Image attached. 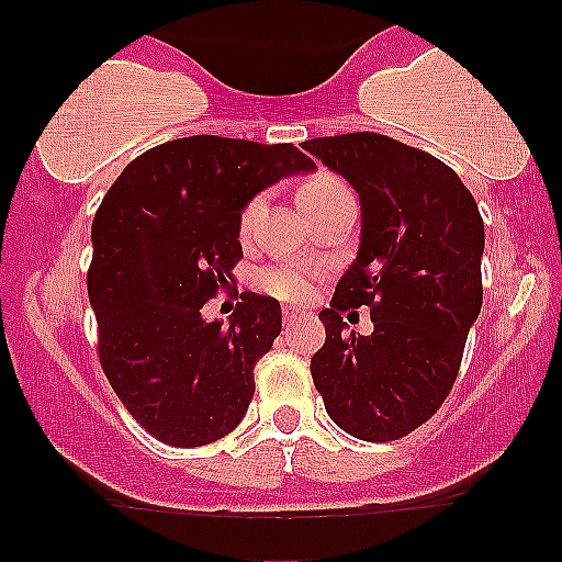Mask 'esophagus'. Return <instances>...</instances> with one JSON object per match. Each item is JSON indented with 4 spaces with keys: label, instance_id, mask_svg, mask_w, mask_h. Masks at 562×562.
I'll return each mask as SVG.
<instances>
[{
    "label": "esophagus",
    "instance_id": "34e87169",
    "mask_svg": "<svg viewBox=\"0 0 562 562\" xmlns=\"http://www.w3.org/2000/svg\"><path fill=\"white\" fill-rule=\"evenodd\" d=\"M303 317H306V314L295 312V308H285V312H282V319H285V327H293L295 322H301Z\"/></svg>",
    "mask_w": 562,
    "mask_h": 562
}]
</instances>
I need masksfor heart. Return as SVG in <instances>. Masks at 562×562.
I'll use <instances>...</instances> for the list:
<instances>
[{
  "label": "heart",
  "instance_id": "obj_1",
  "mask_svg": "<svg viewBox=\"0 0 562 562\" xmlns=\"http://www.w3.org/2000/svg\"><path fill=\"white\" fill-rule=\"evenodd\" d=\"M346 190V184L340 179L330 177V173H317V177L306 179L299 190V205L301 209H308L312 203H317L322 198H330L335 192ZM261 209V198H256L254 203L245 209L243 214V229L250 227L256 214ZM314 269L308 267H299V263H277V267H269L261 272V288L267 293H272L274 299L290 301V303H299L306 301L312 295L314 288Z\"/></svg>",
  "mask_w": 562,
  "mask_h": 562
}]
</instances>
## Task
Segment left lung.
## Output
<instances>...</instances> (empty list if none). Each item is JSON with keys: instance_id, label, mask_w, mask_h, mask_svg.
I'll use <instances>...</instances> for the list:
<instances>
[{"instance_id": "obj_1", "label": "left lung", "mask_w": 562, "mask_h": 562, "mask_svg": "<svg viewBox=\"0 0 562 562\" xmlns=\"http://www.w3.org/2000/svg\"><path fill=\"white\" fill-rule=\"evenodd\" d=\"M357 190V259L335 285L325 346L312 378L335 425L362 441H396L420 428L457 380L479 319L483 222L447 164L383 134L303 142ZM367 305L373 333L347 330L342 312Z\"/></svg>"}]
</instances>
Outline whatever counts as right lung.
<instances>
[{
  "label": "right lung",
  "instance_id": "add662e5",
  "mask_svg": "<svg viewBox=\"0 0 562 562\" xmlns=\"http://www.w3.org/2000/svg\"><path fill=\"white\" fill-rule=\"evenodd\" d=\"M314 169L293 145L198 134L142 153L108 190L87 277L100 364L158 441L205 447L248 412L254 367L282 330L280 303L243 293L227 322L205 319L203 306L243 259L245 205Z\"/></svg>",
  "mask_w": 562,
  "mask_h": 562
}]
</instances>
